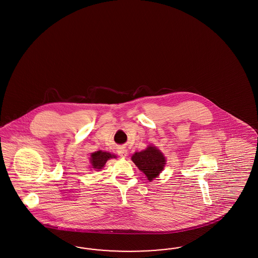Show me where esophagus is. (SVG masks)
<instances>
[{
    "mask_svg": "<svg viewBox=\"0 0 258 258\" xmlns=\"http://www.w3.org/2000/svg\"><path fill=\"white\" fill-rule=\"evenodd\" d=\"M117 153H118L119 156L125 158L127 156V149H125L124 147H122V148H120V149L117 151Z\"/></svg>",
    "mask_w": 258,
    "mask_h": 258,
    "instance_id": "esophagus-1",
    "label": "esophagus"
}]
</instances>
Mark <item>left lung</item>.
<instances>
[{"instance_id": "8db88e82", "label": "left lung", "mask_w": 258, "mask_h": 258, "mask_svg": "<svg viewBox=\"0 0 258 258\" xmlns=\"http://www.w3.org/2000/svg\"><path fill=\"white\" fill-rule=\"evenodd\" d=\"M132 161L140 170L145 172L149 181L157 177L166 164L163 153L155 146H148L146 150L136 152L132 156Z\"/></svg>"}]
</instances>
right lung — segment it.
Masks as SVG:
<instances>
[{
	"label": "right lung",
	"mask_w": 258,
	"mask_h": 258,
	"mask_svg": "<svg viewBox=\"0 0 258 258\" xmlns=\"http://www.w3.org/2000/svg\"><path fill=\"white\" fill-rule=\"evenodd\" d=\"M110 158H115L114 155H112L111 153L108 152H102V151H97L91 154L90 158V163L92 165V168L101 169L105 166L106 162L110 159Z\"/></svg>",
	"instance_id": "obj_1"
}]
</instances>
